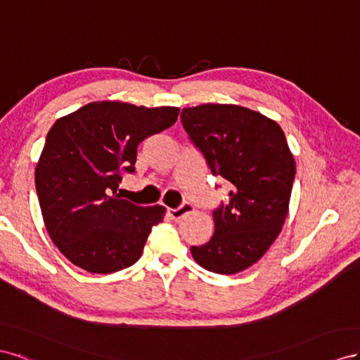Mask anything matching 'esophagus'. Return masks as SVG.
<instances>
[{"instance_id": "34e87169", "label": "esophagus", "mask_w": 360, "mask_h": 360, "mask_svg": "<svg viewBox=\"0 0 360 360\" xmlns=\"http://www.w3.org/2000/svg\"><path fill=\"white\" fill-rule=\"evenodd\" d=\"M194 211V207L191 203H188V202H186V203H182L179 208H176V210H169V215L170 217L173 219V220H179V219H182L184 215H187V214H191Z\"/></svg>"}]
</instances>
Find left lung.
Instances as JSON below:
<instances>
[{
    "label": "left lung",
    "instance_id": "obj_1",
    "mask_svg": "<svg viewBox=\"0 0 360 360\" xmlns=\"http://www.w3.org/2000/svg\"><path fill=\"white\" fill-rule=\"evenodd\" d=\"M181 122L214 176L229 182L226 203L212 212L214 235L190 249L205 270L235 274L258 262L288 215L295 161L282 128L233 104L182 108Z\"/></svg>",
    "mask_w": 360,
    "mask_h": 360
}]
</instances>
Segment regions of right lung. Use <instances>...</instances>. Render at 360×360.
I'll return each mask as SVG.
<instances>
[{
  "label": "right lung",
  "mask_w": 360,
  "mask_h": 360,
  "mask_svg": "<svg viewBox=\"0 0 360 360\" xmlns=\"http://www.w3.org/2000/svg\"><path fill=\"white\" fill-rule=\"evenodd\" d=\"M178 115V107L98 101L56 120L36 166V190L49 237L72 264L108 274L140 259L166 208L122 199L120 173L134 172L137 146Z\"/></svg>",
  "instance_id": "add662e5"
}]
</instances>
